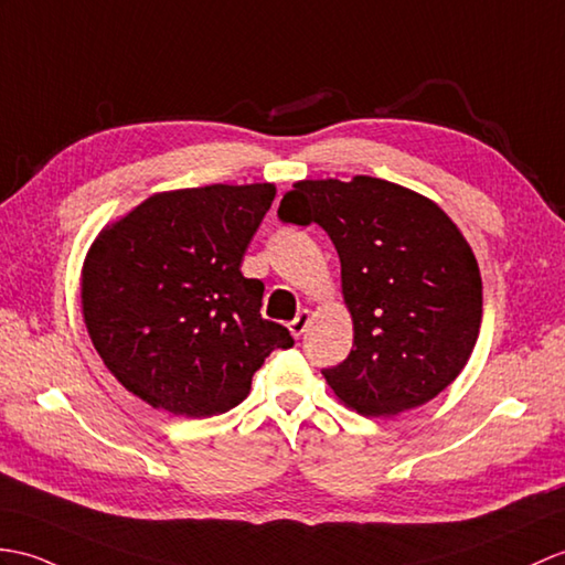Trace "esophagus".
Masks as SVG:
<instances>
[{
    "label": "esophagus",
    "instance_id": "obj_1",
    "mask_svg": "<svg viewBox=\"0 0 565 565\" xmlns=\"http://www.w3.org/2000/svg\"><path fill=\"white\" fill-rule=\"evenodd\" d=\"M308 322H310V312L308 310H300L296 318L288 322V330H291V334L298 339L300 334L306 332V327H308Z\"/></svg>",
    "mask_w": 565,
    "mask_h": 565
}]
</instances>
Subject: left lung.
Here are the masks:
<instances>
[{"mask_svg": "<svg viewBox=\"0 0 565 565\" xmlns=\"http://www.w3.org/2000/svg\"><path fill=\"white\" fill-rule=\"evenodd\" d=\"M277 214L296 226L318 223L342 262L353 349L322 369L339 399L363 416H395L460 375L479 337L481 274L438 204L356 175L296 182Z\"/></svg>", "mask_w": 565, "mask_h": 565, "instance_id": "obj_1", "label": "left lung"}]
</instances>
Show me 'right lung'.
<instances>
[{
  "mask_svg": "<svg viewBox=\"0 0 565 565\" xmlns=\"http://www.w3.org/2000/svg\"><path fill=\"white\" fill-rule=\"evenodd\" d=\"M274 185L153 194L105 228L84 262L82 308L108 371L153 409L214 416L241 404L284 324L262 318L265 284L241 265Z\"/></svg>",
  "mask_w": 565,
  "mask_h": 565,
  "instance_id": "add662e5",
  "label": "right lung"
}]
</instances>
